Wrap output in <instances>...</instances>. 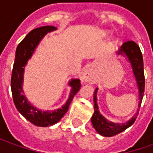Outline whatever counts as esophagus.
<instances>
[{
    "instance_id": "34e87169",
    "label": "esophagus",
    "mask_w": 153,
    "mask_h": 153,
    "mask_svg": "<svg viewBox=\"0 0 153 153\" xmlns=\"http://www.w3.org/2000/svg\"><path fill=\"white\" fill-rule=\"evenodd\" d=\"M93 75H92V72L90 69H86V70L83 71V76H82V79L83 81H88V80L92 79Z\"/></svg>"
}]
</instances>
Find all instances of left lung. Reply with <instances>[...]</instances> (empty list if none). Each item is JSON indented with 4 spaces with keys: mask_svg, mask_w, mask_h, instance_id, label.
<instances>
[{
    "mask_svg": "<svg viewBox=\"0 0 153 153\" xmlns=\"http://www.w3.org/2000/svg\"><path fill=\"white\" fill-rule=\"evenodd\" d=\"M118 54L123 55L125 54L128 57V60L131 63L133 71L134 74V76L138 83V91H139V103H138V110L131 120L124 124H115L112 122L108 121L107 120L101 115L98 111V106L97 104V88L95 90L94 93V114L92 116V124L93 128H95L97 132L105 137H111L121 133L125 130L126 128L131 126L135 120L137 118L139 111V108L141 106L142 100L143 97V93L145 88V78L144 70H143V59L142 55L140 48L134 41H127L123 43L120 49L118 51Z\"/></svg>",
    "mask_w": 153,
    "mask_h": 153,
    "instance_id": "obj_1",
    "label": "left lung"
}]
</instances>
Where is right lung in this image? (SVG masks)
Segmentation results:
<instances>
[{
	"instance_id": "1",
	"label": "right lung",
	"mask_w": 153,
	"mask_h": 153,
	"mask_svg": "<svg viewBox=\"0 0 153 153\" xmlns=\"http://www.w3.org/2000/svg\"><path fill=\"white\" fill-rule=\"evenodd\" d=\"M56 29L54 26H43L40 28L33 29L29 32L27 36L19 44L16 48L15 59L13 65L11 75V92L13 101L16 109L22 115H24L28 121L33 125L42 127H47L49 125L56 124L63 117L68 111L69 106L73 100L74 97L81 88L79 79H72L70 82L72 90L70 92L69 99L61 108L54 111H42L33 106L26 99L23 94L22 83H23V74L25 65L28 60L32 56L35 48L38 46L41 39L47 33Z\"/></svg>"
}]
</instances>
